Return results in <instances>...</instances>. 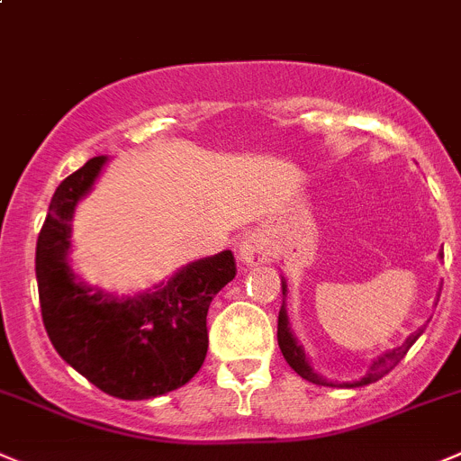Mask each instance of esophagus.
Segmentation results:
<instances>
[{
  "label": "esophagus",
  "instance_id": "obj_1",
  "mask_svg": "<svg viewBox=\"0 0 461 461\" xmlns=\"http://www.w3.org/2000/svg\"><path fill=\"white\" fill-rule=\"evenodd\" d=\"M239 259L248 266L264 264L268 259V248H266V240L259 234H250L248 239H243V243L239 245Z\"/></svg>",
  "mask_w": 461,
  "mask_h": 461
}]
</instances>
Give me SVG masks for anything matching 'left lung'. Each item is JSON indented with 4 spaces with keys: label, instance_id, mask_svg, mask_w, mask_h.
I'll use <instances>...</instances> for the list:
<instances>
[{
    "label": "left lung",
    "instance_id": "obj_1",
    "mask_svg": "<svg viewBox=\"0 0 461 461\" xmlns=\"http://www.w3.org/2000/svg\"><path fill=\"white\" fill-rule=\"evenodd\" d=\"M282 294L286 295V282H282ZM423 330L425 328L416 330V332L411 334V337H407V341L402 343V346L393 348V350H389V352H384V355H382V357H377V359L371 364V368H368L366 375L361 377V380L343 382L341 386H366V384H373V382L382 380V377H384L386 373H391L395 366H398V361L407 355V350H410V348L414 346L416 339H419L420 334H423ZM277 343H279V350H282L284 359L289 361V366L294 368V371L298 373L300 377H304V380L313 382V384L337 386V384H332V382L322 380V377L318 375V373H313V368L309 366V361H307V357H304L303 346H298L295 337H294V334H291L289 316H286V309H284V304H282V309H279V318H277Z\"/></svg>",
    "mask_w": 461,
    "mask_h": 461
}]
</instances>
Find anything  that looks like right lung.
Returning a JSON list of instances; mask_svg holds the SVG:
<instances>
[{"instance_id": "add662e5", "label": "right lung", "mask_w": 461, "mask_h": 461, "mask_svg": "<svg viewBox=\"0 0 461 461\" xmlns=\"http://www.w3.org/2000/svg\"><path fill=\"white\" fill-rule=\"evenodd\" d=\"M104 163L86 161L50 202L36 245L42 322L56 352L90 384L122 400L157 398L204 364L209 304L236 277V261L231 250L193 261L154 291L127 298L79 282L68 264L72 216Z\"/></svg>"}]
</instances>
